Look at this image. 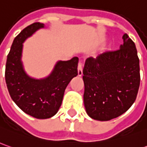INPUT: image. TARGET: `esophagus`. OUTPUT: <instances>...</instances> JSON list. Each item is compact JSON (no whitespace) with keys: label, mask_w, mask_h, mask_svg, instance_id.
<instances>
[{"label":"esophagus","mask_w":147,"mask_h":147,"mask_svg":"<svg viewBox=\"0 0 147 147\" xmlns=\"http://www.w3.org/2000/svg\"><path fill=\"white\" fill-rule=\"evenodd\" d=\"M82 67H83V63L80 62L78 64V76H81L83 75V71H82Z\"/></svg>","instance_id":"34e87169"}]
</instances>
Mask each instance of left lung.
Masks as SVG:
<instances>
[{"label":"left lung","mask_w":147,"mask_h":147,"mask_svg":"<svg viewBox=\"0 0 147 147\" xmlns=\"http://www.w3.org/2000/svg\"><path fill=\"white\" fill-rule=\"evenodd\" d=\"M119 49L87 58L83 69L84 103L94 119L107 121L126 112L140 85L139 58L127 34Z\"/></svg>","instance_id":"left-lung-1"}]
</instances>
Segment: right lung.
<instances>
[{"label":"right lung","instance_id":"obj_1","mask_svg":"<svg viewBox=\"0 0 147 147\" xmlns=\"http://www.w3.org/2000/svg\"><path fill=\"white\" fill-rule=\"evenodd\" d=\"M44 27L43 23H34L14 38L7 56L5 74L11 98L23 111L36 119H48L58 112L67 84L78 75L77 57L58 61L46 78L33 79L25 72L21 61L23 43Z\"/></svg>","mask_w":147,"mask_h":147}]
</instances>
